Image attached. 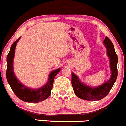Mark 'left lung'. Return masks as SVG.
I'll list each match as a JSON object with an SVG mask.
<instances>
[{
    "label": "left lung",
    "instance_id": "obj_1",
    "mask_svg": "<svg viewBox=\"0 0 126 126\" xmlns=\"http://www.w3.org/2000/svg\"><path fill=\"white\" fill-rule=\"evenodd\" d=\"M107 50V55L110 59V64L111 69V75L110 79L106 82L104 83L101 85L96 87H89L81 83L73 73H71V83L73 88L74 92L79 98L87 101H97L101 100L107 95L110 91L117 78V62L118 57L115 51L114 46L110 39L107 37H105L103 41Z\"/></svg>",
    "mask_w": 126,
    "mask_h": 126
}]
</instances>
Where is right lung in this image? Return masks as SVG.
<instances>
[{
    "mask_svg": "<svg viewBox=\"0 0 126 126\" xmlns=\"http://www.w3.org/2000/svg\"><path fill=\"white\" fill-rule=\"evenodd\" d=\"M20 39V37L12 44L10 51L7 56V67L6 71V77L7 82L15 95L23 101L27 103H39L47 99L51 94L54 78L57 74L61 71V68L51 71L49 75L48 82L41 88L36 89H31L22 84L17 79L13 71V59L15 48Z\"/></svg>",
    "mask_w": 126,
    "mask_h": 126,
    "instance_id": "1",
    "label": "right lung"
}]
</instances>
